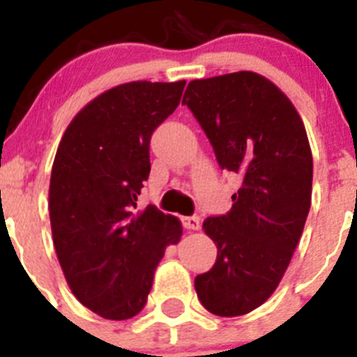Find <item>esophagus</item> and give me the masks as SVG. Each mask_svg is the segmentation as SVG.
I'll return each instance as SVG.
<instances>
[{
    "label": "esophagus",
    "instance_id": "obj_1",
    "mask_svg": "<svg viewBox=\"0 0 357 357\" xmlns=\"http://www.w3.org/2000/svg\"><path fill=\"white\" fill-rule=\"evenodd\" d=\"M182 223H184L185 229H189V230H198L202 225L200 218L198 216H184L182 218Z\"/></svg>",
    "mask_w": 357,
    "mask_h": 357
}]
</instances>
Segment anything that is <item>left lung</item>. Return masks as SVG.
I'll use <instances>...</instances> for the list:
<instances>
[{"mask_svg": "<svg viewBox=\"0 0 357 357\" xmlns=\"http://www.w3.org/2000/svg\"><path fill=\"white\" fill-rule=\"evenodd\" d=\"M182 103L218 164L243 176L230 213L204 222L218 255L195 289L213 314H247L284 277L311 207L313 155L304 121L291 100L254 71L191 80Z\"/></svg>", "mask_w": 357, "mask_h": 357, "instance_id": "1", "label": "left lung"}]
</instances>
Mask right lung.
I'll return each instance as SVG.
<instances>
[{"label":"right lung","mask_w":357,"mask_h":357,"mask_svg":"<svg viewBox=\"0 0 357 357\" xmlns=\"http://www.w3.org/2000/svg\"><path fill=\"white\" fill-rule=\"evenodd\" d=\"M185 80L128 82L91 100L62 135L50 178L53 245L69 289L107 320L144 307L157 264L182 223L135 211L150 175L151 132L181 103Z\"/></svg>","instance_id":"add662e5"}]
</instances>
